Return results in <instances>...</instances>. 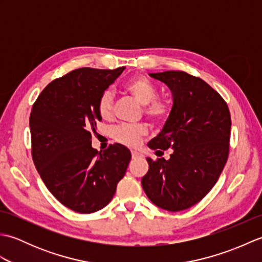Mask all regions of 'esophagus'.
<instances>
[{"mask_svg": "<svg viewBox=\"0 0 262 262\" xmlns=\"http://www.w3.org/2000/svg\"><path fill=\"white\" fill-rule=\"evenodd\" d=\"M141 153L140 152H137V151H132V158L133 159H137V158H140L141 157Z\"/></svg>", "mask_w": 262, "mask_h": 262, "instance_id": "1", "label": "esophagus"}]
</instances>
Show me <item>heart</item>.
Segmentation results:
<instances>
[{
    "label": "heart",
    "instance_id": "heart-1",
    "mask_svg": "<svg viewBox=\"0 0 262 262\" xmlns=\"http://www.w3.org/2000/svg\"><path fill=\"white\" fill-rule=\"evenodd\" d=\"M126 90L136 101L145 105L144 114L153 122L164 121L170 114L169 103L163 99L157 98L158 90L153 83L144 76H137L127 83ZM98 113L104 120H110L114 114V94L110 90H105L98 102ZM146 128L143 125H122L116 128L114 138L122 145L135 147L141 142L142 137L146 135Z\"/></svg>",
    "mask_w": 262,
    "mask_h": 262
}]
</instances>
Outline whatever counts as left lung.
<instances>
[{
    "mask_svg": "<svg viewBox=\"0 0 262 262\" xmlns=\"http://www.w3.org/2000/svg\"><path fill=\"white\" fill-rule=\"evenodd\" d=\"M172 92L173 104L160 134L148 147L169 160L147 158L142 187L158 207L180 211L199 203L223 171L229 158L231 115L224 99L199 77L182 71L149 73Z\"/></svg>",
    "mask_w": 262,
    "mask_h": 262,
    "instance_id": "1",
    "label": "left lung"
}]
</instances>
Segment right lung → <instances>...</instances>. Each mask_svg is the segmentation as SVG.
I'll return each instance as SVG.
<instances>
[{"label":"right lung","mask_w":262,"mask_h":262,"mask_svg":"<svg viewBox=\"0 0 262 262\" xmlns=\"http://www.w3.org/2000/svg\"><path fill=\"white\" fill-rule=\"evenodd\" d=\"M124 70H74L49 83L32 105L33 163L53 196L77 213L109 204L132 158L120 144L103 152L91 145L101 121L99 99Z\"/></svg>","instance_id":"1"}]
</instances>
